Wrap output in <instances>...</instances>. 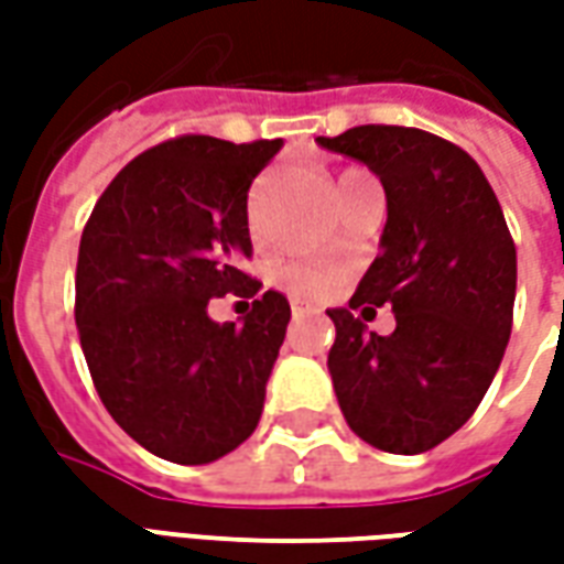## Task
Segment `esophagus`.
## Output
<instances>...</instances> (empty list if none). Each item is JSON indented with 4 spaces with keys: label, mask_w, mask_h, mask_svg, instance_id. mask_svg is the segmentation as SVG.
<instances>
[{
    "label": "esophagus",
    "mask_w": 564,
    "mask_h": 564,
    "mask_svg": "<svg viewBox=\"0 0 564 564\" xmlns=\"http://www.w3.org/2000/svg\"><path fill=\"white\" fill-rule=\"evenodd\" d=\"M302 314H307V307L302 302H293V317H302Z\"/></svg>",
    "instance_id": "34e87169"
}]
</instances>
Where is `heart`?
Returning a JSON list of instances; mask_svg holds the SVG:
<instances>
[{
	"label": "heart",
	"mask_w": 564,
	"mask_h": 564,
	"mask_svg": "<svg viewBox=\"0 0 564 564\" xmlns=\"http://www.w3.org/2000/svg\"><path fill=\"white\" fill-rule=\"evenodd\" d=\"M350 172H344L347 177ZM344 278V269L338 265H283L278 271V283L286 286L290 293L305 295V299H319V295H329Z\"/></svg>",
	"instance_id": "obj_1"
}]
</instances>
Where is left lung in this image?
Wrapping results in <instances>:
<instances>
[{
  "instance_id": "obj_1",
  "label": "left lung",
  "mask_w": 564,
  "mask_h": 564,
  "mask_svg": "<svg viewBox=\"0 0 564 564\" xmlns=\"http://www.w3.org/2000/svg\"><path fill=\"white\" fill-rule=\"evenodd\" d=\"M317 141L368 165L387 193L380 257L350 305L326 311L335 395L366 444L416 456L468 423L496 378L513 323L517 247L486 174L456 144L408 127ZM383 304L397 314L392 336L361 323Z\"/></svg>"
}]
</instances>
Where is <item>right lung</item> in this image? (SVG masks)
<instances>
[{"label": "right lung", "mask_w": 564, "mask_h": 564, "mask_svg": "<svg viewBox=\"0 0 564 564\" xmlns=\"http://www.w3.org/2000/svg\"><path fill=\"white\" fill-rule=\"evenodd\" d=\"M281 139L232 144L184 135L144 150L108 184L84 226L75 323L99 399L141 447L208 465L253 435L281 354L290 302L259 293L247 189ZM253 297L241 324L207 302Z\"/></svg>", "instance_id": "add662e5"}]
</instances>
